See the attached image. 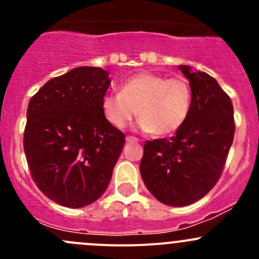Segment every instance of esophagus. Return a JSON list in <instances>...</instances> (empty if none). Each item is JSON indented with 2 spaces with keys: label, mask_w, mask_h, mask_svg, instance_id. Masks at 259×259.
Wrapping results in <instances>:
<instances>
[{
  "label": "esophagus",
  "mask_w": 259,
  "mask_h": 259,
  "mask_svg": "<svg viewBox=\"0 0 259 259\" xmlns=\"http://www.w3.org/2000/svg\"><path fill=\"white\" fill-rule=\"evenodd\" d=\"M126 143H139V139H138V138H135V137H132V135H127Z\"/></svg>",
  "instance_id": "34e87169"
}]
</instances>
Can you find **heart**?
<instances>
[{"instance_id": "1", "label": "heart", "mask_w": 259, "mask_h": 259, "mask_svg": "<svg viewBox=\"0 0 259 259\" xmlns=\"http://www.w3.org/2000/svg\"><path fill=\"white\" fill-rule=\"evenodd\" d=\"M106 120L122 129L139 115V127L164 137L176 133L188 119L192 108V88L183 77L140 72L125 80L120 93L103 96Z\"/></svg>"}]
</instances>
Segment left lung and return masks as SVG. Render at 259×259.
I'll return each instance as SVG.
<instances>
[{"instance_id":"8db88e82","label":"left lung","mask_w":259,"mask_h":259,"mask_svg":"<svg viewBox=\"0 0 259 259\" xmlns=\"http://www.w3.org/2000/svg\"><path fill=\"white\" fill-rule=\"evenodd\" d=\"M179 69L192 88L189 116L170 139L145 142L140 163L149 192L171 207L197 202L217 184L236 130L231 98L217 80L185 65Z\"/></svg>"}]
</instances>
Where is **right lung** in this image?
Returning <instances> with one entry per match:
<instances>
[{"label":"right lung","mask_w":259,"mask_h":259,"mask_svg":"<svg viewBox=\"0 0 259 259\" xmlns=\"http://www.w3.org/2000/svg\"><path fill=\"white\" fill-rule=\"evenodd\" d=\"M109 85L105 70L76 67L49 80L28 103L26 160L38 189L57 204L85 207L110 183L125 134L103 113Z\"/></svg>","instance_id":"add662e5"}]
</instances>
